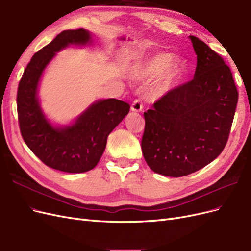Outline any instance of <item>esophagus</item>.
<instances>
[{
    "label": "esophagus",
    "instance_id": "1",
    "mask_svg": "<svg viewBox=\"0 0 251 251\" xmlns=\"http://www.w3.org/2000/svg\"><path fill=\"white\" fill-rule=\"evenodd\" d=\"M142 109H143V105H142L141 100H134V102L131 105V111L132 112H141Z\"/></svg>",
    "mask_w": 251,
    "mask_h": 251
}]
</instances>
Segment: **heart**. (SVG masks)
Instances as JSON below:
<instances>
[{
	"label": "heart",
	"instance_id": "obj_1",
	"mask_svg": "<svg viewBox=\"0 0 251 251\" xmlns=\"http://www.w3.org/2000/svg\"><path fill=\"white\" fill-rule=\"evenodd\" d=\"M186 70L187 64L181 57H174L171 53H156L135 64L131 69L130 77L133 81L142 83L158 77L156 90L159 93H165L182 79Z\"/></svg>",
	"mask_w": 251,
	"mask_h": 251
}]
</instances>
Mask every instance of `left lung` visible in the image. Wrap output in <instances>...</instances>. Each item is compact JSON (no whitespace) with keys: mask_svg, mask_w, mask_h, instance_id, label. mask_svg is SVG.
I'll list each match as a JSON object with an SVG mask.
<instances>
[{"mask_svg":"<svg viewBox=\"0 0 251 251\" xmlns=\"http://www.w3.org/2000/svg\"><path fill=\"white\" fill-rule=\"evenodd\" d=\"M188 39L197 54L194 79L171 90L144 113L143 157L151 171L168 177L195 173L222 153L238 103L223 58L198 37Z\"/></svg>","mask_w":251,"mask_h":251,"instance_id":"left-lung-1","label":"left lung"}]
</instances>
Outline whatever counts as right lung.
<instances>
[{
	"label": "right lung",
	"mask_w": 251,
	"mask_h": 251,
	"mask_svg": "<svg viewBox=\"0 0 251 251\" xmlns=\"http://www.w3.org/2000/svg\"><path fill=\"white\" fill-rule=\"evenodd\" d=\"M89 30H65L36 52L23 74L18 89V115L22 137L33 154L49 168L66 173L94 169L103 154L110 133L130 111V104L116 100L91 103L69 124L53 123L45 114L39 90L43 75L56 53L70 46H92Z\"/></svg>",
	"instance_id": "add662e5"
}]
</instances>
